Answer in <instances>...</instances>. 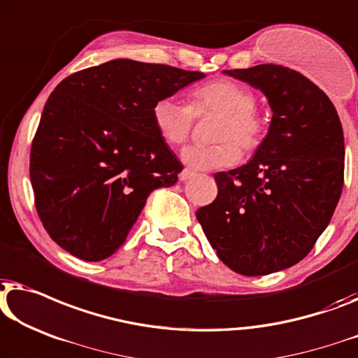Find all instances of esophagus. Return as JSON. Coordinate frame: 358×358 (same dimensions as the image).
I'll return each mask as SVG.
<instances>
[{"mask_svg": "<svg viewBox=\"0 0 358 358\" xmlns=\"http://www.w3.org/2000/svg\"><path fill=\"white\" fill-rule=\"evenodd\" d=\"M194 176H195L194 171H190V169H184V171H180L179 179H180V180H187V179H190V178H194Z\"/></svg>", "mask_w": 358, "mask_h": 358, "instance_id": "obj_1", "label": "esophagus"}]
</instances>
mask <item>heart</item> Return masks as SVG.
<instances>
[{"label":"heart","mask_w":358,"mask_h":358,"mask_svg":"<svg viewBox=\"0 0 358 358\" xmlns=\"http://www.w3.org/2000/svg\"><path fill=\"white\" fill-rule=\"evenodd\" d=\"M255 106L257 98L250 89L236 80L220 79L192 90L187 106L173 98H162L153 105L152 119L164 143L180 147L189 141L194 116H220L211 134L216 143L194 145L180 153L187 168L211 171L234 166L241 159V150L252 153L260 147L266 124Z\"/></svg>","instance_id":"heart-1"}]
</instances>
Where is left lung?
<instances>
[{
  "instance_id": "obj_1",
  "label": "left lung",
  "mask_w": 358,
  "mask_h": 358,
  "mask_svg": "<svg viewBox=\"0 0 358 358\" xmlns=\"http://www.w3.org/2000/svg\"><path fill=\"white\" fill-rule=\"evenodd\" d=\"M222 72L260 90L273 117L250 162L215 174L217 196L196 220L224 265L262 276L303 260L329 224L344 185L343 126L328 95L297 71Z\"/></svg>"
}]
</instances>
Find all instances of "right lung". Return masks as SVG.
<instances>
[{
    "instance_id": "add662e5",
    "label": "right lung",
    "mask_w": 358,
    "mask_h": 358,
    "mask_svg": "<svg viewBox=\"0 0 358 358\" xmlns=\"http://www.w3.org/2000/svg\"><path fill=\"white\" fill-rule=\"evenodd\" d=\"M203 72L113 59L61 82L41 113L30 182L46 232L85 262L111 257L148 195L182 164L153 126V105Z\"/></svg>"
}]
</instances>
